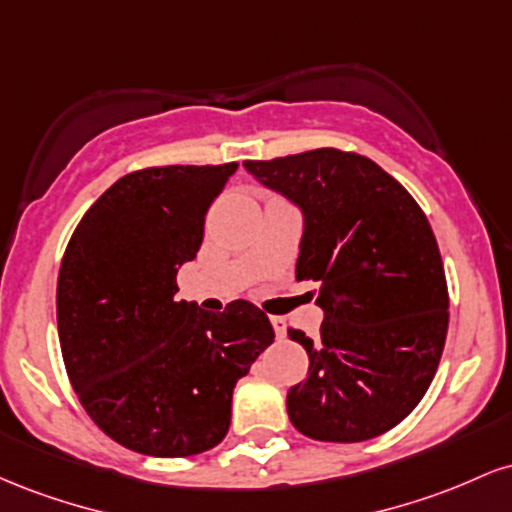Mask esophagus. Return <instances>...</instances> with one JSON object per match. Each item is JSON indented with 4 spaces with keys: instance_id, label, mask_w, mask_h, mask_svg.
I'll return each mask as SVG.
<instances>
[{
    "instance_id": "obj_1",
    "label": "esophagus",
    "mask_w": 512,
    "mask_h": 512,
    "mask_svg": "<svg viewBox=\"0 0 512 512\" xmlns=\"http://www.w3.org/2000/svg\"><path fill=\"white\" fill-rule=\"evenodd\" d=\"M269 322H272V327H274V332H276V337H284L286 334V320L284 317H279V315H272L269 317Z\"/></svg>"
}]
</instances>
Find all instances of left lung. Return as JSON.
<instances>
[{
    "label": "left lung",
    "instance_id": "8db88e82",
    "mask_svg": "<svg viewBox=\"0 0 512 512\" xmlns=\"http://www.w3.org/2000/svg\"><path fill=\"white\" fill-rule=\"evenodd\" d=\"M303 209L296 281H317L320 337L286 395L291 424L313 440L361 443L395 428L426 395L448 334V281L416 199L370 158L342 149L245 161Z\"/></svg>",
    "mask_w": 512,
    "mask_h": 512
}]
</instances>
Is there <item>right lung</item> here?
<instances>
[{
    "mask_svg": "<svg viewBox=\"0 0 512 512\" xmlns=\"http://www.w3.org/2000/svg\"><path fill=\"white\" fill-rule=\"evenodd\" d=\"M238 163L127 173L74 228L57 279V332L81 407L105 436L154 457L211 450L233 387L274 342L248 301L223 313L178 301L204 216Z\"/></svg>",
    "mask_w": 512,
    "mask_h": 512,
    "instance_id": "obj_1",
    "label": "right lung"
}]
</instances>
